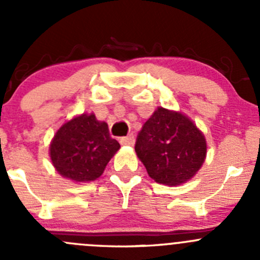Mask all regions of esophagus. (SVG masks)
I'll use <instances>...</instances> for the list:
<instances>
[{"instance_id": "esophagus-1", "label": "esophagus", "mask_w": 260, "mask_h": 260, "mask_svg": "<svg viewBox=\"0 0 260 260\" xmlns=\"http://www.w3.org/2000/svg\"><path fill=\"white\" fill-rule=\"evenodd\" d=\"M119 142H120V145L133 146V145H135V137H133V135H129V136H127V137L120 138Z\"/></svg>"}]
</instances>
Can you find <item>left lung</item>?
Masks as SVG:
<instances>
[{
	"instance_id": "1",
	"label": "left lung",
	"mask_w": 260,
	"mask_h": 260,
	"mask_svg": "<svg viewBox=\"0 0 260 260\" xmlns=\"http://www.w3.org/2000/svg\"><path fill=\"white\" fill-rule=\"evenodd\" d=\"M135 149L151 179L176 186L201 169L206 140L185 114L158 107L138 133Z\"/></svg>"
}]
</instances>
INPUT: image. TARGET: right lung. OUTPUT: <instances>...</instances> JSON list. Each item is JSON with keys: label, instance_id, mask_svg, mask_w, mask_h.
Masks as SVG:
<instances>
[{"label": "right lung", "instance_id": "obj_1", "mask_svg": "<svg viewBox=\"0 0 260 260\" xmlns=\"http://www.w3.org/2000/svg\"><path fill=\"white\" fill-rule=\"evenodd\" d=\"M119 148V143L109 136L106 122L93 113H84L57 129L50 143V158L62 177L89 182L102 176Z\"/></svg>", "mask_w": 260, "mask_h": 260}]
</instances>
